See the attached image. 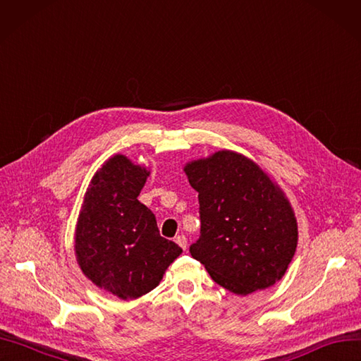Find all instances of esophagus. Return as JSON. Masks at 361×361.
<instances>
[{
    "label": "esophagus",
    "instance_id": "esophagus-1",
    "mask_svg": "<svg viewBox=\"0 0 361 361\" xmlns=\"http://www.w3.org/2000/svg\"><path fill=\"white\" fill-rule=\"evenodd\" d=\"M174 241H176L178 245H179L183 250L187 249V238H185V235H178V237H176V240H174Z\"/></svg>",
    "mask_w": 361,
    "mask_h": 361
}]
</instances>
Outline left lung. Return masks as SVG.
<instances>
[{
	"mask_svg": "<svg viewBox=\"0 0 361 361\" xmlns=\"http://www.w3.org/2000/svg\"><path fill=\"white\" fill-rule=\"evenodd\" d=\"M183 171L200 204V237L190 252L211 278L246 296L284 276L296 252L298 223L267 173L231 150L191 161Z\"/></svg>",
	"mask_w": 361,
	"mask_h": 361,
	"instance_id": "obj_1",
	"label": "left lung"
}]
</instances>
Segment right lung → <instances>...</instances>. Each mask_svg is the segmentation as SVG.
Returning <instances> with one entry per match:
<instances>
[{"label": "right lung", "instance_id": "1", "mask_svg": "<svg viewBox=\"0 0 361 361\" xmlns=\"http://www.w3.org/2000/svg\"><path fill=\"white\" fill-rule=\"evenodd\" d=\"M149 174L124 154L109 158L91 179L75 226L85 276L124 300L149 293L182 253L159 235L154 214L138 200Z\"/></svg>", "mask_w": 361, "mask_h": 361}]
</instances>
